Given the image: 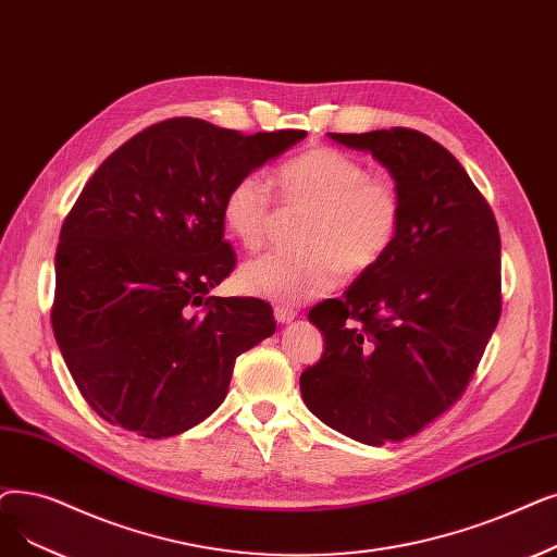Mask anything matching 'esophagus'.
Wrapping results in <instances>:
<instances>
[{"label": "esophagus", "instance_id": "obj_1", "mask_svg": "<svg viewBox=\"0 0 557 557\" xmlns=\"http://www.w3.org/2000/svg\"><path fill=\"white\" fill-rule=\"evenodd\" d=\"M298 317V311L288 305H275V321L277 323H292Z\"/></svg>", "mask_w": 557, "mask_h": 557}]
</instances>
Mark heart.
I'll list each match as a JSON object with an SVG mask.
<instances>
[{
	"label": "heart",
	"mask_w": 557,
	"mask_h": 557,
	"mask_svg": "<svg viewBox=\"0 0 557 557\" xmlns=\"http://www.w3.org/2000/svg\"><path fill=\"white\" fill-rule=\"evenodd\" d=\"M275 184L288 209H307L302 248L273 250L250 259L238 273L240 288L282 305L327 294L344 273H364L392 250L403 205L392 182L334 148H311L286 161ZM223 221L236 240L257 250L275 223L269 186L259 175L238 177L223 198Z\"/></svg>",
	"instance_id": "heart-1"
}]
</instances>
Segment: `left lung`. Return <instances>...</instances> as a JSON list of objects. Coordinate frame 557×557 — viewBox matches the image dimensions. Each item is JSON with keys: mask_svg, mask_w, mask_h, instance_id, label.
I'll return each instance as SVG.
<instances>
[{"mask_svg": "<svg viewBox=\"0 0 557 557\" xmlns=\"http://www.w3.org/2000/svg\"><path fill=\"white\" fill-rule=\"evenodd\" d=\"M371 152L403 205L392 250L309 311L325 352L302 371L313 417L346 437L403 442L462 398L500 319L494 211L444 145L405 129L327 134Z\"/></svg>", "mask_w": 557, "mask_h": 557, "instance_id": "left-lung-1", "label": "left lung"}]
</instances>
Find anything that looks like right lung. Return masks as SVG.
Segmentation results:
<instances>
[{"mask_svg":"<svg viewBox=\"0 0 557 557\" xmlns=\"http://www.w3.org/2000/svg\"><path fill=\"white\" fill-rule=\"evenodd\" d=\"M305 136L171 117L86 182L59 236L52 327L104 421L148 440L198 425L225 400L236 357L275 332L269 302L207 294L236 265L227 188Z\"/></svg>","mask_w":557,"mask_h":557,"instance_id":"1","label":"right lung"}]
</instances>
